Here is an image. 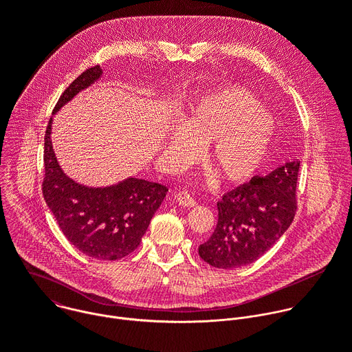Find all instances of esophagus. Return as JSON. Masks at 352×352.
I'll return each instance as SVG.
<instances>
[{
	"instance_id": "obj_1",
	"label": "esophagus",
	"mask_w": 352,
	"mask_h": 352,
	"mask_svg": "<svg viewBox=\"0 0 352 352\" xmlns=\"http://www.w3.org/2000/svg\"><path fill=\"white\" fill-rule=\"evenodd\" d=\"M175 199H177V202H178L181 206H184V208H193V206L196 205V200H195L193 196H192L189 192H186V190L178 192V193L175 195Z\"/></svg>"
}]
</instances>
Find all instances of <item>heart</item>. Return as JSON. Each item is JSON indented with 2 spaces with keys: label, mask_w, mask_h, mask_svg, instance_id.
Masks as SVG:
<instances>
[{
  "label": "heart",
  "mask_w": 352,
  "mask_h": 352,
  "mask_svg": "<svg viewBox=\"0 0 352 352\" xmlns=\"http://www.w3.org/2000/svg\"><path fill=\"white\" fill-rule=\"evenodd\" d=\"M274 120L243 87H226L202 97L182 124H174L164 147L179 156V167L193 163L208 144V163L219 178L239 184L262 166L274 135Z\"/></svg>",
  "instance_id": "obj_1"
}]
</instances>
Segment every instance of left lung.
Returning <instances> with one entry per match:
<instances>
[{
	"instance_id": "1",
	"label": "left lung",
	"mask_w": 352,
	"mask_h": 352,
	"mask_svg": "<svg viewBox=\"0 0 352 352\" xmlns=\"http://www.w3.org/2000/svg\"><path fill=\"white\" fill-rule=\"evenodd\" d=\"M299 160L223 195L212 236L199 246V256L217 269H236L265 255L291 226L296 212Z\"/></svg>"
}]
</instances>
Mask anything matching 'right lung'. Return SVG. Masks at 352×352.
Wrapping results in <instances>:
<instances>
[{"label": "right lung", "instance_id": "1", "mask_svg": "<svg viewBox=\"0 0 352 352\" xmlns=\"http://www.w3.org/2000/svg\"><path fill=\"white\" fill-rule=\"evenodd\" d=\"M102 76L100 65L78 76L61 94L53 116ZM52 129L53 117L44 136L43 196L61 231L82 254L98 261H117L132 254L168 188L136 177L107 186L79 184L60 166Z\"/></svg>", "mask_w": 352, "mask_h": 352}]
</instances>
